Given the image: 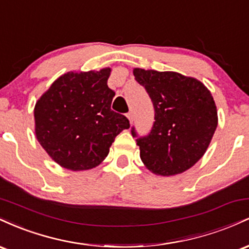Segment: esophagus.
Instances as JSON below:
<instances>
[{
	"mask_svg": "<svg viewBox=\"0 0 249 249\" xmlns=\"http://www.w3.org/2000/svg\"><path fill=\"white\" fill-rule=\"evenodd\" d=\"M126 117L128 118V121H130V123L133 122V113L132 112H128L127 115H126Z\"/></svg>",
	"mask_w": 249,
	"mask_h": 249,
	"instance_id": "obj_1",
	"label": "esophagus"
}]
</instances>
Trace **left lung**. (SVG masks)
I'll list each match as a JSON object with an SVG mask.
<instances>
[{
    "label": "left lung",
    "instance_id": "1",
    "mask_svg": "<svg viewBox=\"0 0 249 249\" xmlns=\"http://www.w3.org/2000/svg\"><path fill=\"white\" fill-rule=\"evenodd\" d=\"M154 107L152 130L137 139L141 159L151 172L182 173L206 152L218 126V111L210 90L198 79L174 71L134 68ZM132 136L137 137L134 127Z\"/></svg>",
    "mask_w": 249,
    "mask_h": 249
}]
</instances>
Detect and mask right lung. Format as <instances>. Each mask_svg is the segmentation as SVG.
Returning <instances> with one entry per match:
<instances>
[{
	"instance_id": "right-lung-1",
	"label": "right lung",
	"mask_w": 249,
	"mask_h": 249,
	"mask_svg": "<svg viewBox=\"0 0 249 249\" xmlns=\"http://www.w3.org/2000/svg\"><path fill=\"white\" fill-rule=\"evenodd\" d=\"M110 72V68L69 71L36 102V138L59 166L71 171L98 166L116 137L130 127L126 117L111 110L115 91L107 87Z\"/></svg>"
}]
</instances>
